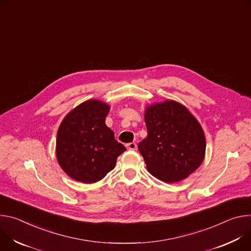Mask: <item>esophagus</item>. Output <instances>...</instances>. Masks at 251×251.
<instances>
[{
	"label": "esophagus",
	"mask_w": 251,
	"mask_h": 251,
	"mask_svg": "<svg viewBox=\"0 0 251 251\" xmlns=\"http://www.w3.org/2000/svg\"><path fill=\"white\" fill-rule=\"evenodd\" d=\"M126 148H127L128 150H130V151H136L137 145H136L135 143H129V144L126 145Z\"/></svg>",
	"instance_id": "34e87169"
}]
</instances>
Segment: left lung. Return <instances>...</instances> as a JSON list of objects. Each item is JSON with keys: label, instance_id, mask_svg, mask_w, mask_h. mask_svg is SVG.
<instances>
[{"label": "left lung", "instance_id": "obj_1", "mask_svg": "<svg viewBox=\"0 0 251 251\" xmlns=\"http://www.w3.org/2000/svg\"><path fill=\"white\" fill-rule=\"evenodd\" d=\"M145 122L148 136L138 151L151 176L174 183L200 168L205 156V134L185 105L174 100L151 103Z\"/></svg>", "mask_w": 251, "mask_h": 251}]
</instances>
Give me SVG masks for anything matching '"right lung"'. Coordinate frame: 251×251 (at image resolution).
Returning <instances> with one entry per match:
<instances>
[{
  "label": "right lung",
  "instance_id": "right-lung-1",
  "mask_svg": "<svg viewBox=\"0 0 251 251\" xmlns=\"http://www.w3.org/2000/svg\"><path fill=\"white\" fill-rule=\"evenodd\" d=\"M110 106L100 100H88L73 108L62 121L55 141V156L73 179L95 183L115 169L126 150L105 125Z\"/></svg>",
  "mask_w": 251,
  "mask_h": 251
}]
</instances>
